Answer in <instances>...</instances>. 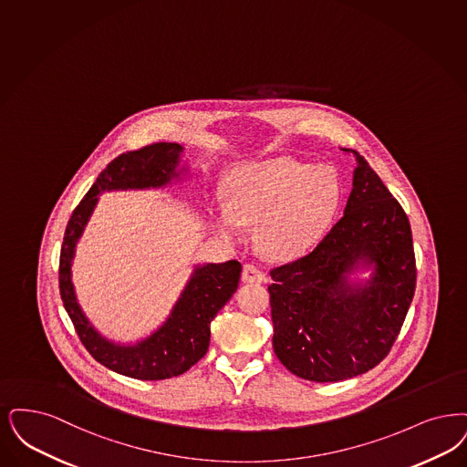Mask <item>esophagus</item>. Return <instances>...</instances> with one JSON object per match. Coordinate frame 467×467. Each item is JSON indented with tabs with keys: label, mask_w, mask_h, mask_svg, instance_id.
<instances>
[{
	"label": "esophagus",
	"mask_w": 467,
	"mask_h": 467,
	"mask_svg": "<svg viewBox=\"0 0 467 467\" xmlns=\"http://www.w3.org/2000/svg\"><path fill=\"white\" fill-rule=\"evenodd\" d=\"M242 280L244 283H264L265 275L254 264H244L243 265Z\"/></svg>",
	"instance_id": "obj_1"
}]
</instances>
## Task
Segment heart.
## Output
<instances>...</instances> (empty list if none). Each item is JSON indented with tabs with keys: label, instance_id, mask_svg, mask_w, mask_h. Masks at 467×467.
Masks as SVG:
<instances>
[{
	"label": "heart",
	"instance_id": "1",
	"mask_svg": "<svg viewBox=\"0 0 467 467\" xmlns=\"http://www.w3.org/2000/svg\"><path fill=\"white\" fill-rule=\"evenodd\" d=\"M340 202V179L327 165L271 158L233 168L224 206L213 215L217 233L242 242L243 225L257 224V243L275 259H294L325 234Z\"/></svg>",
	"mask_w": 467,
	"mask_h": 467
}]
</instances>
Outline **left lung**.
I'll use <instances>...</instances> for the list:
<instances>
[{
	"instance_id": "left-lung-1",
	"label": "left lung",
	"mask_w": 467,
	"mask_h": 467,
	"mask_svg": "<svg viewBox=\"0 0 467 467\" xmlns=\"http://www.w3.org/2000/svg\"><path fill=\"white\" fill-rule=\"evenodd\" d=\"M353 189L317 248L271 271L273 348L286 370L338 382L391 349L415 290L410 223L356 150Z\"/></svg>"
}]
</instances>
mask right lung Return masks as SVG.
I'll list each match as a JSON object with an SVG mask.
<instances>
[{"label":"right lung","instance_id":"1","mask_svg":"<svg viewBox=\"0 0 467 467\" xmlns=\"http://www.w3.org/2000/svg\"><path fill=\"white\" fill-rule=\"evenodd\" d=\"M182 154L184 148L181 144L158 142L118 156L97 177L94 186L76 206L66 227L60 252V297L79 340L100 365L139 380L177 377L205 356L210 344V323L236 292L242 264L238 261L194 264L167 317L148 336L121 342L99 332L81 309L73 283V262L78 243L94 215L100 194L182 184L191 175V168L182 160Z\"/></svg>","mask_w":467,"mask_h":467}]
</instances>
